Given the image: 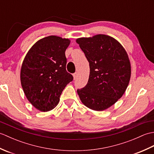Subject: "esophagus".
I'll list each match as a JSON object with an SVG mask.
<instances>
[{
  "label": "esophagus",
  "mask_w": 154,
  "mask_h": 154,
  "mask_svg": "<svg viewBox=\"0 0 154 154\" xmlns=\"http://www.w3.org/2000/svg\"><path fill=\"white\" fill-rule=\"evenodd\" d=\"M73 78H74V79H75L77 78V73H73Z\"/></svg>",
  "instance_id": "34e87169"
}]
</instances>
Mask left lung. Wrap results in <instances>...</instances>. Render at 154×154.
<instances>
[{
    "instance_id": "left-lung-1",
    "label": "left lung",
    "mask_w": 154,
    "mask_h": 154,
    "mask_svg": "<svg viewBox=\"0 0 154 154\" xmlns=\"http://www.w3.org/2000/svg\"><path fill=\"white\" fill-rule=\"evenodd\" d=\"M89 63L88 83L77 89L89 109L101 111L120 99L128 85L131 67L126 51L115 39L104 34L76 40Z\"/></svg>"
}]
</instances>
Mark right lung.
Wrapping results in <instances>:
<instances>
[{
	"instance_id": "1",
	"label": "right lung",
	"mask_w": 154,
	"mask_h": 154,
	"mask_svg": "<svg viewBox=\"0 0 154 154\" xmlns=\"http://www.w3.org/2000/svg\"><path fill=\"white\" fill-rule=\"evenodd\" d=\"M70 40L50 35L38 41L22 63L20 81L30 103L42 112L57 106L62 91L73 81L66 70L65 52Z\"/></svg>"
}]
</instances>
